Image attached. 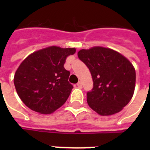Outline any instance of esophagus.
Listing matches in <instances>:
<instances>
[{"label": "esophagus", "mask_w": 150, "mask_h": 150, "mask_svg": "<svg viewBox=\"0 0 150 150\" xmlns=\"http://www.w3.org/2000/svg\"><path fill=\"white\" fill-rule=\"evenodd\" d=\"M76 85H77L78 88H81L82 87H83V84H82V82H80V81L78 82L77 84H76Z\"/></svg>", "instance_id": "34e87169"}]
</instances>
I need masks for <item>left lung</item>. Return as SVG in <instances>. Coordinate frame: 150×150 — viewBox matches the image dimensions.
Listing matches in <instances>:
<instances>
[{"instance_id": "left-lung-1", "label": "left lung", "mask_w": 150, "mask_h": 150, "mask_svg": "<svg viewBox=\"0 0 150 150\" xmlns=\"http://www.w3.org/2000/svg\"><path fill=\"white\" fill-rule=\"evenodd\" d=\"M77 55L93 80V88L87 92L88 106L101 116L121 111L134 91L136 73L132 64L117 52L100 46L81 50Z\"/></svg>"}]
</instances>
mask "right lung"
Returning a JSON list of instances; mask_svg holds the SVG:
<instances>
[{"label":"right lung","mask_w":150,"mask_h":150,"mask_svg":"<svg viewBox=\"0 0 150 150\" xmlns=\"http://www.w3.org/2000/svg\"><path fill=\"white\" fill-rule=\"evenodd\" d=\"M75 52V48L50 46L28 55L14 76L17 94L24 104L42 114L62 107L74 88L68 82L70 71L64 64Z\"/></svg>","instance_id":"1"}]
</instances>
